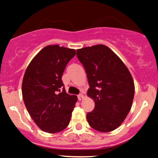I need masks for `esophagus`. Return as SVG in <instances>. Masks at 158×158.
<instances>
[{
  "instance_id": "1",
  "label": "esophagus",
  "mask_w": 158,
  "mask_h": 158,
  "mask_svg": "<svg viewBox=\"0 0 158 158\" xmlns=\"http://www.w3.org/2000/svg\"><path fill=\"white\" fill-rule=\"evenodd\" d=\"M77 97H78V99H79V101L82 100V99L84 98V95H83V94H79V95L77 96Z\"/></svg>"
}]
</instances>
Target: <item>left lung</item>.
<instances>
[{
  "instance_id": "obj_1",
  "label": "left lung",
  "mask_w": 158,
  "mask_h": 158,
  "mask_svg": "<svg viewBox=\"0 0 158 158\" xmlns=\"http://www.w3.org/2000/svg\"><path fill=\"white\" fill-rule=\"evenodd\" d=\"M87 74V94L94 101L88 123L95 130L107 132L122 124L135 94L133 79L122 60L107 46L97 44L76 51Z\"/></svg>"
}]
</instances>
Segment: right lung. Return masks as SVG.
Wrapping results in <instances>:
<instances>
[{
	"mask_svg": "<svg viewBox=\"0 0 158 158\" xmlns=\"http://www.w3.org/2000/svg\"><path fill=\"white\" fill-rule=\"evenodd\" d=\"M74 49L48 45L28 66L22 84L24 104L41 130L56 133L69 125L77 97L66 92L62 76Z\"/></svg>",
	"mask_w": 158,
	"mask_h": 158,
	"instance_id": "obj_1",
	"label": "right lung"
}]
</instances>
